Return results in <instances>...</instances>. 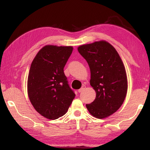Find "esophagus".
I'll return each mask as SVG.
<instances>
[{
	"label": "esophagus",
	"mask_w": 150,
	"mask_h": 150,
	"mask_svg": "<svg viewBox=\"0 0 150 150\" xmlns=\"http://www.w3.org/2000/svg\"><path fill=\"white\" fill-rule=\"evenodd\" d=\"M85 88H86V86L85 85H83L82 87H81V88H80V89H79L78 92L79 93H82V92H83V91H84V90L85 89Z\"/></svg>",
	"instance_id": "34e87169"
}]
</instances>
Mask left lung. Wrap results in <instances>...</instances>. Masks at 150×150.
Here are the masks:
<instances>
[{"mask_svg":"<svg viewBox=\"0 0 150 150\" xmlns=\"http://www.w3.org/2000/svg\"><path fill=\"white\" fill-rule=\"evenodd\" d=\"M77 50L89 66L90 85L96 92L95 99L86 106L94 117L105 118L117 111L126 98L125 67L117 51L105 40L81 45Z\"/></svg>","mask_w":150,"mask_h":150,"instance_id":"left-lung-1","label":"left lung"}]
</instances>
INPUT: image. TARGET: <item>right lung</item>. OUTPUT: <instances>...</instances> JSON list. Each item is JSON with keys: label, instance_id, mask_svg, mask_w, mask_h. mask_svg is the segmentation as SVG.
<instances>
[{"label": "right lung", "instance_id": "add662e5", "mask_svg": "<svg viewBox=\"0 0 150 150\" xmlns=\"http://www.w3.org/2000/svg\"><path fill=\"white\" fill-rule=\"evenodd\" d=\"M73 49L46 45L30 66L27 83L29 99L35 110L50 120L64 115L75 96L63 72Z\"/></svg>", "mask_w": 150, "mask_h": 150}]
</instances>
